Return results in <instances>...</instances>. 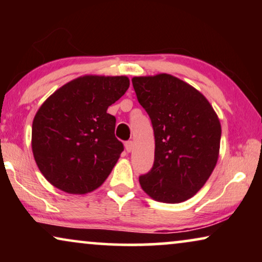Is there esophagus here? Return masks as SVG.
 <instances>
[{
	"instance_id": "obj_1",
	"label": "esophagus",
	"mask_w": 262,
	"mask_h": 262,
	"mask_svg": "<svg viewBox=\"0 0 262 262\" xmlns=\"http://www.w3.org/2000/svg\"><path fill=\"white\" fill-rule=\"evenodd\" d=\"M125 149H126L127 152H130L131 150L134 149V142H132V141L125 142Z\"/></svg>"
}]
</instances>
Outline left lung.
<instances>
[{"instance_id": "8db88e82", "label": "left lung", "mask_w": 262, "mask_h": 262, "mask_svg": "<svg viewBox=\"0 0 262 262\" xmlns=\"http://www.w3.org/2000/svg\"><path fill=\"white\" fill-rule=\"evenodd\" d=\"M132 84L155 136L152 168L139 177V184L157 202H185L216 167L220 119L202 93L171 75L134 77Z\"/></svg>"}]
</instances>
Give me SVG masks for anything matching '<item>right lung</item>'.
I'll list each match as a JSON object with an SVG mask.
<instances>
[{"label": "right lung", "mask_w": 262, "mask_h": 262, "mask_svg": "<svg viewBox=\"0 0 262 262\" xmlns=\"http://www.w3.org/2000/svg\"><path fill=\"white\" fill-rule=\"evenodd\" d=\"M128 85L126 76L88 75L46 99L32 125V151L50 184L71 194L103 184L124 150L114 136L116 117L107 108Z\"/></svg>", "instance_id": "1"}]
</instances>
